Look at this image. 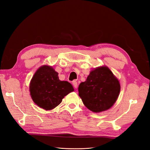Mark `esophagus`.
<instances>
[{"instance_id":"obj_1","label":"esophagus","mask_w":150,"mask_h":150,"mask_svg":"<svg viewBox=\"0 0 150 150\" xmlns=\"http://www.w3.org/2000/svg\"><path fill=\"white\" fill-rule=\"evenodd\" d=\"M72 85H73L74 88L76 89L77 88H78V83H77L76 81H74L73 82H72Z\"/></svg>"}]
</instances>
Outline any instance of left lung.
<instances>
[{"label":"left lung","instance_id":"left-lung-1","mask_svg":"<svg viewBox=\"0 0 150 150\" xmlns=\"http://www.w3.org/2000/svg\"><path fill=\"white\" fill-rule=\"evenodd\" d=\"M79 96L85 106L94 112L110 109L119 96L120 84L107 67L92 71L78 88Z\"/></svg>","mask_w":150,"mask_h":150}]
</instances>
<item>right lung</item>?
<instances>
[{"instance_id": "1", "label": "right lung", "mask_w": 150, "mask_h": 150, "mask_svg": "<svg viewBox=\"0 0 150 150\" xmlns=\"http://www.w3.org/2000/svg\"><path fill=\"white\" fill-rule=\"evenodd\" d=\"M74 88L67 81L59 79L58 73L51 67L43 66L36 71L30 84V92L34 102L46 110H52Z\"/></svg>"}]
</instances>
